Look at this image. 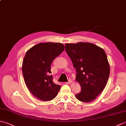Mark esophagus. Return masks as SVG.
<instances>
[{
	"label": "esophagus",
	"mask_w": 126,
	"mask_h": 126,
	"mask_svg": "<svg viewBox=\"0 0 126 126\" xmlns=\"http://www.w3.org/2000/svg\"><path fill=\"white\" fill-rule=\"evenodd\" d=\"M72 82H72L71 80V79H69V81H68V82H65V83H66V84H70V83H71Z\"/></svg>",
	"instance_id": "34e87169"
}]
</instances>
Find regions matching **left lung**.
Returning a JSON list of instances; mask_svg holds the SVG:
<instances>
[{
  "mask_svg": "<svg viewBox=\"0 0 126 126\" xmlns=\"http://www.w3.org/2000/svg\"><path fill=\"white\" fill-rule=\"evenodd\" d=\"M65 49L76 68V79L81 87L76 98L83 102L93 101L104 89L110 74L105 51L93 43L84 42L65 44Z\"/></svg>",
  "mask_w": 126,
  "mask_h": 126,
  "instance_id": "8db88e82",
  "label": "left lung"
}]
</instances>
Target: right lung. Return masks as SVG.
<instances>
[{"mask_svg":"<svg viewBox=\"0 0 126 126\" xmlns=\"http://www.w3.org/2000/svg\"><path fill=\"white\" fill-rule=\"evenodd\" d=\"M64 49V45L60 43H41L26 53L22 64L25 83L32 94L40 100H52L61 89L50 74L53 61Z\"/></svg>","mask_w":126,"mask_h":126,"instance_id":"add662e5","label":"right lung"}]
</instances>
